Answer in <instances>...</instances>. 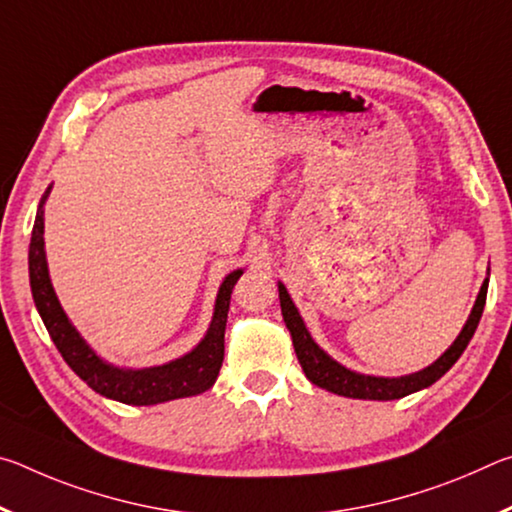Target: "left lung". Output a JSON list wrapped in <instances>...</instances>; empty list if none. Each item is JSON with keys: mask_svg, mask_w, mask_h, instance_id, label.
Returning a JSON list of instances; mask_svg holds the SVG:
<instances>
[{"mask_svg": "<svg viewBox=\"0 0 512 512\" xmlns=\"http://www.w3.org/2000/svg\"><path fill=\"white\" fill-rule=\"evenodd\" d=\"M277 289H280V305H282L284 323H287V327H289L293 348H296V354H298V361L311 384L325 388V391H329V393L354 397V400H400V397H406L415 391H420V388L431 386L433 381H438L440 377H443L445 372L458 361V357H461L463 350L467 348V343L472 341L476 325H479V320H481L483 307H485V296H488V280L483 282L479 298H476V302H474L472 314H470V318H467L463 332L458 334V339L452 343V348H449L436 363H431L429 368L415 372V375H406V377H397V379L359 375V372H352L348 368H343L341 363H336L334 359H329L327 354L320 350L314 341H311L307 327H305V323H302L298 309L291 302L287 289H284V284H277Z\"/></svg>", "mask_w": 512, "mask_h": 512, "instance_id": "left-lung-1", "label": "left lung"}]
</instances>
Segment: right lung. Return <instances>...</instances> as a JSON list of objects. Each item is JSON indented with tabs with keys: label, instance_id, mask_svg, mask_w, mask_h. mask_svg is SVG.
I'll return each instance as SVG.
<instances>
[{
	"label": "right lung",
	"instance_id": "right-lung-1",
	"mask_svg": "<svg viewBox=\"0 0 512 512\" xmlns=\"http://www.w3.org/2000/svg\"><path fill=\"white\" fill-rule=\"evenodd\" d=\"M47 194L42 196L38 205L36 223H33L31 232V246H29V277H31V293L36 300V307L42 316L51 341L56 343L58 352L63 354L67 366L79 375L92 391H97L110 400L135 404V406H149L160 404L169 400H178V397L198 395L212 388V384L219 377L223 352H225V323H228V309H230V296L235 289L237 280L244 271H235L225 277L219 296H216L214 318L212 325L207 329L205 339L198 343L185 357H180L171 363L144 370H119L103 363L97 354H94L88 343H85L79 332L69 323L63 307L54 293V287L49 282L47 259H45V221H42V205H45Z\"/></svg>",
	"mask_w": 512,
	"mask_h": 512
}]
</instances>
